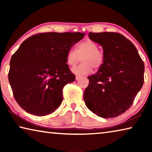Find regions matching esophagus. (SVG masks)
<instances>
[{
  "label": "esophagus",
  "instance_id": "34e87169",
  "mask_svg": "<svg viewBox=\"0 0 152 152\" xmlns=\"http://www.w3.org/2000/svg\"><path fill=\"white\" fill-rule=\"evenodd\" d=\"M80 77L81 76H76V80H79L80 78Z\"/></svg>",
  "mask_w": 152,
  "mask_h": 152
}]
</instances>
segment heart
<instances>
[{"instance_id": "obj_1", "label": "heart", "mask_w": 152, "mask_h": 152, "mask_svg": "<svg viewBox=\"0 0 152 152\" xmlns=\"http://www.w3.org/2000/svg\"><path fill=\"white\" fill-rule=\"evenodd\" d=\"M82 58V63L73 69V72L78 75H86L93 70L99 69L104 60L103 51L98 49L96 42L91 39H86L76 45V50L70 49L66 54V61L69 66L74 67Z\"/></svg>"}]
</instances>
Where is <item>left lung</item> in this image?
Instances as JSON below:
<instances>
[{
	"mask_svg": "<svg viewBox=\"0 0 152 152\" xmlns=\"http://www.w3.org/2000/svg\"><path fill=\"white\" fill-rule=\"evenodd\" d=\"M88 36L102 46L104 60L88 77L85 104L99 117H118L129 109L143 86L144 63L135 46L120 33L90 32Z\"/></svg>",
	"mask_w": 152,
	"mask_h": 152,
	"instance_id": "left-lung-1",
	"label": "left lung"
}]
</instances>
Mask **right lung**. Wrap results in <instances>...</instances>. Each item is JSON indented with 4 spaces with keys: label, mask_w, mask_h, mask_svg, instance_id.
I'll return each instance as SVG.
<instances>
[{
    "label": "right lung",
    "mask_w": 152,
    "mask_h": 152,
    "mask_svg": "<svg viewBox=\"0 0 152 152\" xmlns=\"http://www.w3.org/2000/svg\"><path fill=\"white\" fill-rule=\"evenodd\" d=\"M82 33H42L21 43L12 56L8 74L15 100L30 114L44 116L59 107L66 84L75 80L66 54Z\"/></svg>",
    "instance_id": "right-lung-1"
}]
</instances>
